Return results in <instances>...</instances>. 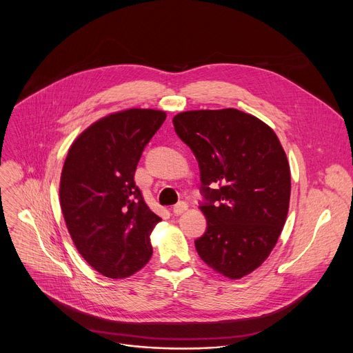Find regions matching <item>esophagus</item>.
<instances>
[{
	"instance_id": "1",
	"label": "esophagus",
	"mask_w": 353,
	"mask_h": 353,
	"mask_svg": "<svg viewBox=\"0 0 353 353\" xmlns=\"http://www.w3.org/2000/svg\"><path fill=\"white\" fill-rule=\"evenodd\" d=\"M188 210V205L185 204V203H179V204H176L174 207H173V212L176 214V215H181L183 212H185Z\"/></svg>"
}]
</instances>
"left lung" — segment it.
<instances>
[{
  "label": "left lung",
  "mask_w": 353,
  "mask_h": 353,
  "mask_svg": "<svg viewBox=\"0 0 353 353\" xmlns=\"http://www.w3.org/2000/svg\"><path fill=\"white\" fill-rule=\"evenodd\" d=\"M173 125L199 166L208 226L196 253L226 278H243L267 260L288 216L285 150L271 127L236 109L184 112Z\"/></svg>",
  "instance_id": "1"
}]
</instances>
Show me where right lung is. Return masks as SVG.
I'll use <instances>...</instances> for the list:
<instances>
[{
    "mask_svg": "<svg viewBox=\"0 0 353 353\" xmlns=\"http://www.w3.org/2000/svg\"><path fill=\"white\" fill-rule=\"evenodd\" d=\"M165 120L161 110L117 112L88 127L68 150L61 211L79 254L108 278H127L152 256L149 236L162 219L146 205L134 174Z\"/></svg>",
    "mask_w": 353,
    "mask_h": 353,
    "instance_id": "right-lung-1",
    "label": "right lung"
}]
</instances>
